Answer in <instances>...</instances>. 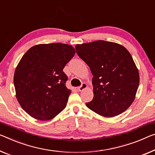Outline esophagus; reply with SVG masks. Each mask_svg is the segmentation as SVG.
<instances>
[{"label": "esophagus", "mask_w": 155, "mask_h": 155, "mask_svg": "<svg viewBox=\"0 0 155 155\" xmlns=\"http://www.w3.org/2000/svg\"><path fill=\"white\" fill-rule=\"evenodd\" d=\"M87 87V84H86V83H82V85L78 87V90H79L80 91H82L83 90L85 89Z\"/></svg>", "instance_id": "esophagus-1"}]
</instances>
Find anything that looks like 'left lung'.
<instances>
[{"mask_svg":"<svg viewBox=\"0 0 155 155\" xmlns=\"http://www.w3.org/2000/svg\"><path fill=\"white\" fill-rule=\"evenodd\" d=\"M75 49L94 75V98L86 103L88 107L104 117L127 110L134 101L140 79L129 51L117 43L102 40L77 44Z\"/></svg>","mask_w":155,"mask_h":155,"instance_id":"1","label":"left lung"}]
</instances>
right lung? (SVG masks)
I'll use <instances>...</instances> for the list:
<instances>
[{"label": "right lung", "instance_id": "right-lung-1", "mask_svg": "<svg viewBox=\"0 0 155 155\" xmlns=\"http://www.w3.org/2000/svg\"><path fill=\"white\" fill-rule=\"evenodd\" d=\"M75 54L71 45L53 43L32 46L21 59L14 75L16 97L32 118L51 120L65 109L71 90L63 69Z\"/></svg>", "mask_w": 155, "mask_h": 155}]
</instances>
